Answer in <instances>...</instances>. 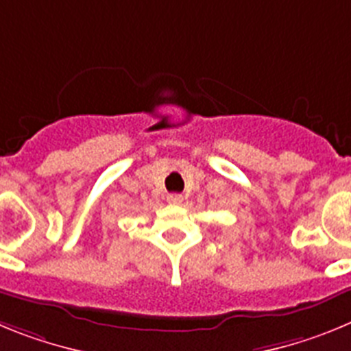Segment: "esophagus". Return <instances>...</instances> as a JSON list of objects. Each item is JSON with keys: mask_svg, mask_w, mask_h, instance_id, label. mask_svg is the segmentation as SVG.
Returning a JSON list of instances; mask_svg holds the SVG:
<instances>
[{"mask_svg": "<svg viewBox=\"0 0 351 351\" xmlns=\"http://www.w3.org/2000/svg\"><path fill=\"white\" fill-rule=\"evenodd\" d=\"M167 200H169V204H173V206H178V204H181L182 200H184V197L179 193H170L169 197H167Z\"/></svg>", "mask_w": 351, "mask_h": 351, "instance_id": "obj_1", "label": "esophagus"}]
</instances>
